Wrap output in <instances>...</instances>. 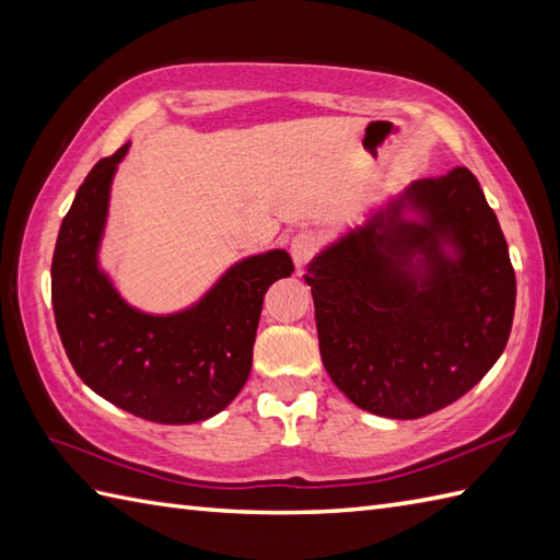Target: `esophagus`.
Masks as SVG:
<instances>
[{
	"label": "esophagus",
	"mask_w": 560,
	"mask_h": 560,
	"mask_svg": "<svg viewBox=\"0 0 560 560\" xmlns=\"http://www.w3.org/2000/svg\"><path fill=\"white\" fill-rule=\"evenodd\" d=\"M315 249H317V237L313 233L301 231L291 237V257H293V265L299 269L311 261Z\"/></svg>",
	"instance_id": "1"
}]
</instances>
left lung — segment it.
Returning <instances> with one entry per match:
<instances>
[{
    "instance_id": "left-lung-1",
    "label": "left lung",
    "mask_w": 560,
    "mask_h": 560,
    "mask_svg": "<svg viewBox=\"0 0 560 560\" xmlns=\"http://www.w3.org/2000/svg\"><path fill=\"white\" fill-rule=\"evenodd\" d=\"M319 355L355 407L421 419L479 383L510 337L515 271L467 168L413 180L307 265Z\"/></svg>"
}]
</instances>
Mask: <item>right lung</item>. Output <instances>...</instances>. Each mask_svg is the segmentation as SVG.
Here are the masks:
<instances>
[{
  "label": "right lung",
  "instance_id": "add662e5",
  "mask_svg": "<svg viewBox=\"0 0 560 560\" xmlns=\"http://www.w3.org/2000/svg\"><path fill=\"white\" fill-rule=\"evenodd\" d=\"M129 141L79 187L57 235L52 307L77 375L115 407L153 423H197L223 411L247 383L265 293L291 277L287 249L233 261L192 305L147 313L101 267L110 187Z\"/></svg>",
  "mask_w": 560,
  "mask_h": 560
}]
</instances>
